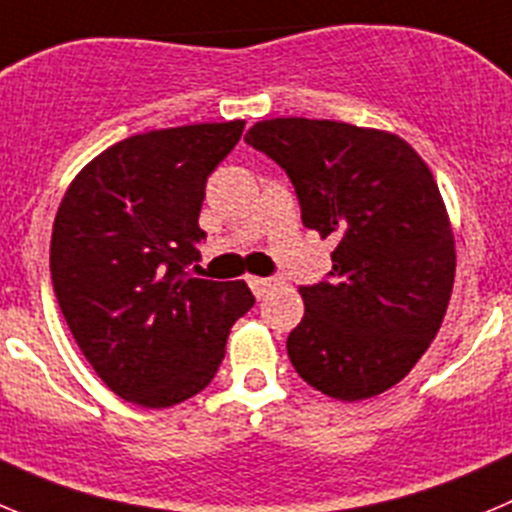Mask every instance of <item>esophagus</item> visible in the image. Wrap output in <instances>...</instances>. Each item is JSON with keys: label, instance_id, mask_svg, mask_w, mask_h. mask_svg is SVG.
<instances>
[{"label": "esophagus", "instance_id": "34e87169", "mask_svg": "<svg viewBox=\"0 0 512 512\" xmlns=\"http://www.w3.org/2000/svg\"><path fill=\"white\" fill-rule=\"evenodd\" d=\"M247 283H250L252 293H255L257 298H265V295L270 293V290L275 288V285H278V280H272V278H250V280H247Z\"/></svg>", "mask_w": 512, "mask_h": 512}]
</instances>
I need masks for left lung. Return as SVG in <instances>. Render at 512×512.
<instances>
[{"label":"left lung","mask_w":512,"mask_h":512,"mask_svg":"<svg viewBox=\"0 0 512 512\" xmlns=\"http://www.w3.org/2000/svg\"><path fill=\"white\" fill-rule=\"evenodd\" d=\"M245 141L290 176L305 227L336 242L328 278L300 285L290 364L341 401L391 389L434 341L455 283L432 171L394 133L351 123L272 118Z\"/></svg>","instance_id":"8db88e82"}]
</instances>
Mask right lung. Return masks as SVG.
I'll return each instance as SVG.
<instances>
[{
  "instance_id": "add662e5",
  "label": "right lung",
  "mask_w": 512,
  "mask_h": 512,
  "mask_svg": "<svg viewBox=\"0 0 512 512\" xmlns=\"http://www.w3.org/2000/svg\"><path fill=\"white\" fill-rule=\"evenodd\" d=\"M242 128L197 123L118 141L75 176L57 209L50 272L70 333L103 384L146 409L199 394L229 328L255 305L242 280L189 275L207 237L204 186Z\"/></svg>"
}]
</instances>
